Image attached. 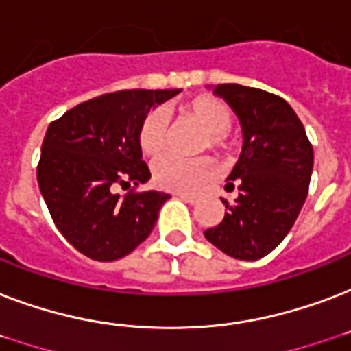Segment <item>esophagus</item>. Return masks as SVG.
Returning <instances> with one entry per match:
<instances>
[{
	"instance_id": "esophagus-1",
	"label": "esophagus",
	"mask_w": 351,
	"mask_h": 351,
	"mask_svg": "<svg viewBox=\"0 0 351 351\" xmlns=\"http://www.w3.org/2000/svg\"><path fill=\"white\" fill-rule=\"evenodd\" d=\"M176 197H180L182 200H186V202H189V204L198 202V197H195V195H187V193H176Z\"/></svg>"
}]
</instances>
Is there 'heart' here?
<instances>
[{"mask_svg": "<svg viewBox=\"0 0 351 351\" xmlns=\"http://www.w3.org/2000/svg\"><path fill=\"white\" fill-rule=\"evenodd\" d=\"M184 112L208 131L206 143L220 153L230 154L239 147L237 138L230 132L233 111L230 106L215 96H197L184 106ZM167 117L162 111H151L143 117L138 129V145L143 154L154 156L165 145ZM211 158H182L176 154H162L153 162V180L167 191H198L215 176Z\"/></svg>", "mask_w": 351, "mask_h": 351, "instance_id": "1", "label": "heart"}]
</instances>
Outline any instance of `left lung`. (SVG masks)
Returning a JSON list of instances; mask_svg holds the SVG:
<instances>
[{
	"mask_svg": "<svg viewBox=\"0 0 351 351\" xmlns=\"http://www.w3.org/2000/svg\"><path fill=\"white\" fill-rule=\"evenodd\" d=\"M213 95L239 117L244 143L226 184V189L239 187V197L233 204L222 198L224 220L204 234L226 255L258 261L282 242L299 217L313 147L302 121L280 96L239 84L217 85Z\"/></svg>",
	"mask_w": 351,
	"mask_h": 351,
	"instance_id": "left-lung-1",
	"label": "left lung"
}]
</instances>
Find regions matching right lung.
<instances>
[{
	"mask_svg": "<svg viewBox=\"0 0 351 351\" xmlns=\"http://www.w3.org/2000/svg\"><path fill=\"white\" fill-rule=\"evenodd\" d=\"M180 89H131L78 104L51 121L41 143L38 184L60 233L98 262L129 255L153 231L169 195L134 193L151 178L138 129L151 107ZM133 186L119 197L117 187Z\"/></svg>",
	"mask_w": 351,
	"mask_h": 351,
	"instance_id": "1",
	"label": "right lung"
}]
</instances>
